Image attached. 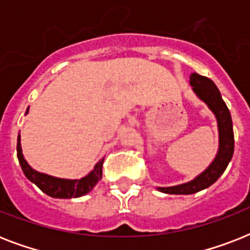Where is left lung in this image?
<instances>
[{
    "mask_svg": "<svg viewBox=\"0 0 250 250\" xmlns=\"http://www.w3.org/2000/svg\"><path fill=\"white\" fill-rule=\"evenodd\" d=\"M189 84L193 93L197 96L215 115L218 123V135H219V146L217 156L211 161V164L202 171L201 174L189 182L178 184L172 187H157V189L162 193L168 194H193L200 190L209 188L217 182L219 176L225 172L233 154V128L231 114L227 105L223 101L221 92L214 84V82L206 76H201L193 72L190 74Z\"/></svg>",
    "mask_w": 250,
    "mask_h": 250,
    "instance_id": "obj_1",
    "label": "left lung"
}]
</instances>
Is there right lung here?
Segmentation results:
<instances>
[{"label":"right lung","instance_id":"right-lung-1","mask_svg":"<svg viewBox=\"0 0 250 250\" xmlns=\"http://www.w3.org/2000/svg\"><path fill=\"white\" fill-rule=\"evenodd\" d=\"M28 114V109L25 111ZM17 153L19 165H21V170L24 172L29 182L36 184L44 193L53 198H76L82 197L84 194L89 193L90 190L93 189L94 186L97 184L98 180L102 178V164H104V158L100 160L96 164L94 168L90 171L89 174L85 175L82 179H62L56 178L52 175L44 174V172H39V171L33 170L32 167L29 166L28 162L24 160V156L21 153V136H18V144H17Z\"/></svg>","mask_w":250,"mask_h":250}]
</instances>
